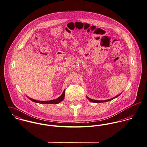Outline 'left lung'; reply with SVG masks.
I'll use <instances>...</instances> for the list:
<instances>
[{
    "mask_svg": "<svg viewBox=\"0 0 147 147\" xmlns=\"http://www.w3.org/2000/svg\"><path fill=\"white\" fill-rule=\"evenodd\" d=\"M120 95H121V94H119V95H118L117 96H115L114 98H110V99H108V100H93V99H91V98H88V96H87V98L90 101H91V102H95V103H98V102H107V101H111V100H112L114 99L115 98H117V97H118V96H119Z\"/></svg>",
    "mask_w": 147,
    "mask_h": 147,
    "instance_id": "1",
    "label": "left lung"
}]
</instances>
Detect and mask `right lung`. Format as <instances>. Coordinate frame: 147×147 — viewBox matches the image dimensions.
<instances>
[{"label":"right lung","instance_id":"right-lung-1","mask_svg":"<svg viewBox=\"0 0 147 147\" xmlns=\"http://www.w3.org/2000/svg\"><path fill=\"white\" fill-rule=\"evenodd\" d=\"M65 90H64L62 95L57 98L55 99V100H49V101H39V100H34L32 98H29V97H28V98H29L30 100H32V101H34L35 102H37V103H40V104H58L64 100V97H65Z\"/></svg>","mask_w":147,"mask_h":147}]
</instances>
